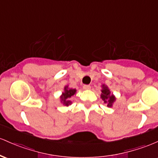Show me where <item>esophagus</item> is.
Masks as SVG:
<instances>
[{
	"label": "esophagus",
	"instance_id": "1",
	"mask_svg": "<svg viewBox=\"0 0 158 158\" xmlns=\"http://www.w3.org/2000/svg\"><path fill=\"white\" fill-rule=\"evenodd\" d=\"M83 88H84L85 90H89L90 88H91V86L88 85H85L83 86Z\"/></svg>",
	"mask_w": 158,
	"mask_h": 158
}]
</instances>
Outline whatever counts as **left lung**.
I'll list each match as a JSON object with an SVG mask.
<instances>
[{"mask_svg":"<svg viewBox=\"0 0 158 158\" xmlns=\"http://www.w3.org/2000/svg\"><path fill=\"white\" fill-rule=\"evenodd\" d=\"M101 94L100 98L103 100V103L106 104L107 107H112L114 102L116 100V98L113 94H111V91L106 85L103 84L101 85Z\"/></svg>","mask_w":158,"mask_h":158,"instance_id":"8db88e82","label":"left lung"}]
</instances>
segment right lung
<instances>
[{"mask_svg": "<svg viewBox=\"0 0 158 158\" xmlns=\"http://www.w3.org/2000/svg\"><path fill=\"white\" fill-rule=\"evenodd\" d=\"M76 89H75V88L73 89V88H69V85H65V87L64 88V91L60 96V103L64 106H69L72 104V101L70 100V99L74 94H76Z\"/></svg>", "mask_w": 158, "mask_h": 158, "instance_id": "obj_1", "label": "right lung"}]
</instances>
